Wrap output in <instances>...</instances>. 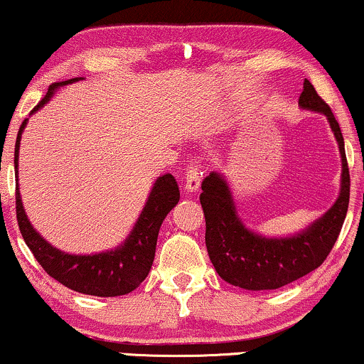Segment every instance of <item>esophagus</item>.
Returning <instances> with one entry per match:
<instances>
[{
  "label": "esophagus",
  "instance_id": "esophagus-1",
  "mask_svg": "<svg viewBox=\"0 0 364 364\" xmlns=\"http://www.w3.org/2000/svg\"><path fill=\"white\" fill-rule=\"evenodd\" d=\"M183 186H186V191L187 192L199 191L200 175H199V172H197V168H196L194 164H191L189 167H187V170H186V183H183Z\"/></svg>",
  "mask_w": 364,
  "mask_h": 364
}]
</instances>
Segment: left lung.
Listing matches in <instances>:
<instances>
[{
    "label": "left lung",
    "instance_id": "left-lung-1",
    "mask_svg": "<svg viewBox=\"0 0 364 364\" xmlns=\"http://www.w3.org/2000/svg\"><path fill=\"white\" fill-rule=\"evenodd\" d=\"M302 109L324 114L341 155V187L336 203L302 231L289 236H264L248 230L236 209L230 182L210 172L203 182L205 246L218 275L245 290H275L319 268L338 240L349 204V168L344 138L331 107L309 80L299 97Z\"/></svg>",
    "mask_w": 364,
    "mask_h": 364
}]
</instances>
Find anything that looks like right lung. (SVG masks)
Listing matches in <instances>:
<instances>
[{"label": "right lung", "instance_id": "obj_1", "mask_svg": "<svg viewBox=\"0 0 364 364\" xmlns=\"http://www.w3.org/2000/svg\"><path fill=\"white\" fill-rule=\"evenodd\" d=\"M84 77H74L69 80L55 82L48 87L47 94L37 106L31 109V114L52 100L57 89L67 84L77 82ZM28 123L26 118L21 123L20 132L16 136L15 145V175L18 182V156H20L21 133ZM181 199L178 186L172 173H164L156 178L145 205H143L140 216L134 223L133 230L129 231L127 240L113 250L101 251L92 255H74L55 248L48 243L40 232L31 226L26 216L23 203H21L20 191L16 183V219L20 226L21 236L25 243L33 253L42 268L57 282L65 285L67 289L79 291V294L96 295V297H118L127 295L148 277L155 258L156 237L164 219L177 205Z\"/></svg>", "mask_w": 364, "mask_h": 364}]
</instances>
